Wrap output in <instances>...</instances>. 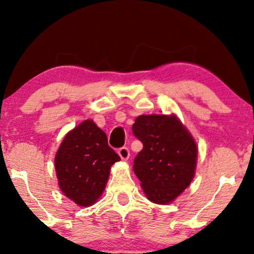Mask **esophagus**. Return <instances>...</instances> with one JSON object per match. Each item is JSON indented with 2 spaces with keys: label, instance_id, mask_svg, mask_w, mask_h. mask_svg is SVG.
<instances>
[{
  "label": "esophagus",
  "instance_id": "34e87169",
  "mask_svg": "<svg viewBox=\"0 0 254 254\" xmlns=\"http://www.w3.org/2000/svg\"><path fill=\"white\" fill-rule=\"evenodd\" d=\"M118 154H119V156L123 161H127V159L129 158V149H128L127 147L120 148L119 150H118Z\"/></svg>",
  "mask_w": 254,
  "mask_h": 254
}]
</instances>
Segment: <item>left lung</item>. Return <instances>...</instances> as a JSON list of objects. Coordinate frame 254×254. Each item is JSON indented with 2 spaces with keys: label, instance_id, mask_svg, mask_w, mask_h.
<instances>
[{
  "label": "left lung",
  "instance_id": "obj_1",
  "mask_svg": "<svg viewBox=\"0 0 254 254\" xmlns=\"http://www.w3.org/2000/svg\"><path fill=\"white\" fill-rule=\"evenodd\" d=\"M133 134L143 144L133 169L145 195L155 203L172 202L193 180L195 141L175 114L137 117Z\"/></svg>",
  "mask_w": 254,
  "mask_h": 254
}]
</instances>
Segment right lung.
I'll use <instances>...</instances> for the list:
<instances>
[{"label": "right lung", "mask_w": 254, "mask_h": 254, "mask_svg": "<svg viewBox=\"0 0 254 254\" xmlns=\"http://www.w3.org/2000/svg\"><path fill=\"white\" fill-rule=\"evenodd\" d=\"M118 161L106 134L92 120L83 121L65 135L55 155L60 190L78 206H91L103 194L111 166Z\"/></svg>", "instance_id": "1"}]
</instances>
